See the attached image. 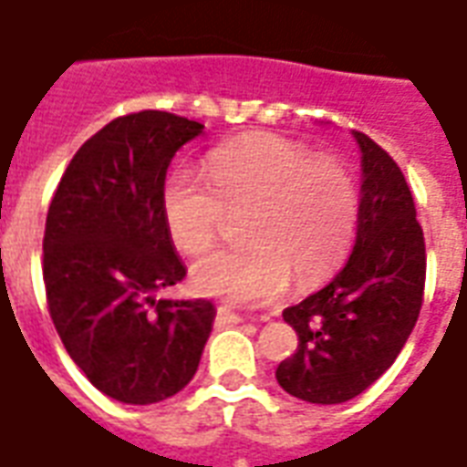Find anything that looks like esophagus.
Segmentation results:
<instances>
[{
  "label": "esophagus",
  "instance_id": "esophagus-1",
  "mask_svg": "<svg viewBox=\"0 0 467 467\" xmlns=\"http://www.w3.org/2000/svg\"><path fill=\"white\" fill-rule=\"evenodd\" d=\"M241 321V316H236V313L234 311H229V308H219V311H216V326H219V328H226V326H234V323H238Z\"/></svg>",
  "mask_w": 467,
  "mask_h": 467
}]
</instances>
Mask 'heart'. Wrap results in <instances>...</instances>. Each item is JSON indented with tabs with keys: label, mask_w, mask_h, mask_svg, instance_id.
Segmentation results:
<instances>
[{
	"label": "heart",
	"mask_w": 467,
	"mask_h": 467,
	"mask_svg": "<svg viewBox=\"0 0 467 467\" xmlns=\"http://www.w3.org/2000/svg\"><path fill=\"white\" fill-rule=\"evenodd\" d=\"M206 182L176 169L161 193L173 246L201 254L219 236L226 213H241L244 246L216 248L192 268L193 285L236 304H264L298 285L323 281L358 229L356 176L336 156L275 134H251L206 156Z\"/></svg>",
	"instance_id": "heart-1"
}]
</instances>
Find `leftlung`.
<instances>
[{
  "label": "left lung",
  "instance_id": "obj_1",
  "mask_svg": "<svg viewBox=\"0 0 467 467\" xmlns=\"http://www.w3.org/2000/svg\"><path fill=\"white\" fill-rule=\"evenodd\" d=\"M360 146L356 246L341 274L284 311L298 348L275 380L308 403H346L383 376L413 331L423 306L425 238L413 193L386 149L353 131Z\"/></svg>",
  "mask_w": 467,
  "mask_h": 467
}]
</instances>
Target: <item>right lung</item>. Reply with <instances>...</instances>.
I'll return each instance as SVG.
<instances>
[{
	"mask_svg": "<svg viewBox=\"0 0 467 467\" xmlns=\"http://www.w3.org/2000/svg\"><path fill=\"white\" fill-rule=\"evenodd\" d=\"M203 124L136 111L87 139L61 176L44 229V288L71 360L104 396L149 406L199 368L216 308L156 301L186 275L163 223L166 169Z\"/></svg>",
	"mask_w": 467,
	"mask_h": 467,
	"instance_id": "right-lung-1",
	"label": "right lung"
}]
</instances>
